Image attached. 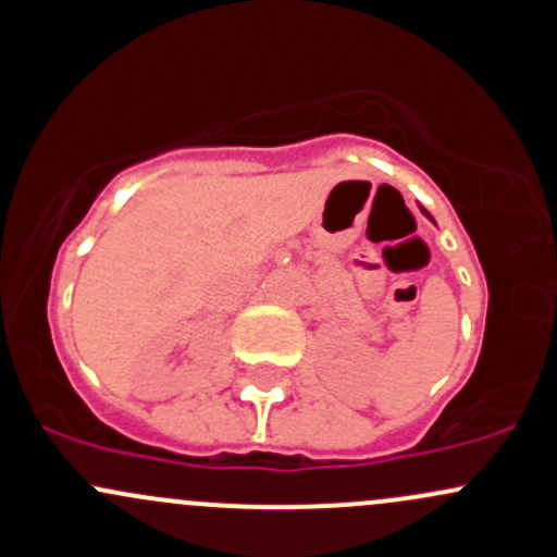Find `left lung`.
<instances>
[{
    "label": "left lung",
    "mask_w": 557,
    "mask_h": 557,
    "mask_svg": "<svg viewBox=\"0 0 557 557\" xmlns=\"http://www.w3.org/2000/svg\"><path fill=\"white\" fill-rule=\"evenodd\" d=\"M426 215H430V213H426Z\"/></svg>",
    "instance_id": "left-lung-1"
}]
</instances>
